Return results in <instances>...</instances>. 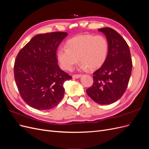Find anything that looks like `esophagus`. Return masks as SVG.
<instances>
[{
	"label": "esophagus",
	"mask_w": 149,
	"mask_h": 149,
	"mask_svg": "<svg viewBox=\"0 0 149 149\" xmlns=\"http://www.w3.org/2000/svg\"><path fill=\"white\" fill-rule=\"evenodd\" d=\"M81 76V74H73V78H79Z\"/></svg>",
	"instance_id": "34e87169"
}]
</instances>
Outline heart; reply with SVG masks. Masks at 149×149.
<instances>
[{"label":"heart","instance_id":"heart-1","mask_svg":"<svg viewBox=\"0 0 149 149\" xmlns=\"http://www.w3.org/2000/svg\"><path fill=\"white\" fill-rule=\"evenodd\" d=\"M66 48L58 49L57 58L62 69L71 70L78 62L82 69H95L105 61L109 49L107 39L102 35L86 34L76 36L66 42Z\"/></svg>","mask_w":149,"mask_h":149}]
</instances>
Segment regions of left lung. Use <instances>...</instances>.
<instances>
[{
	"label": "left lung",
	"instance_id": "left-lung-1",
	"mask_svg": "<svg viewBox=\"0 0 149 149\" xmlns=\"http://www.w3.org/2000/svg\"><path fill=\"white\" fill-rule=\"evenodd\" d=\"M106 36L109 45L102 65L93 73V84L86 90L88 95L100 104H110L123 96L131 75L132 62L125 40L109 27L98 30Z\"/></svg>",
	"mask_w": 149,
	"mask_h": 149
}]
</instances>
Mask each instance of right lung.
I'll return each mask as SVG.
<instances>
[{
    "label": "right lung",
    "mask_w": 149,
    "mask_h": 149,
    "mask_svg": "<svg viewBox=\"0 0 149 149\" xmlns=\"http://www.w3.org/2000/svg\"><path fill=\"white\" fill-rule=\"evenodd\" d=\"M67 35L61 31L37 35L16 57V85L23 100L34 109H51L64 96L63 83L72 77L60 68L56 52Z\"/></svg>",
    "instance_id": "obj_1"
}]
</instances>
